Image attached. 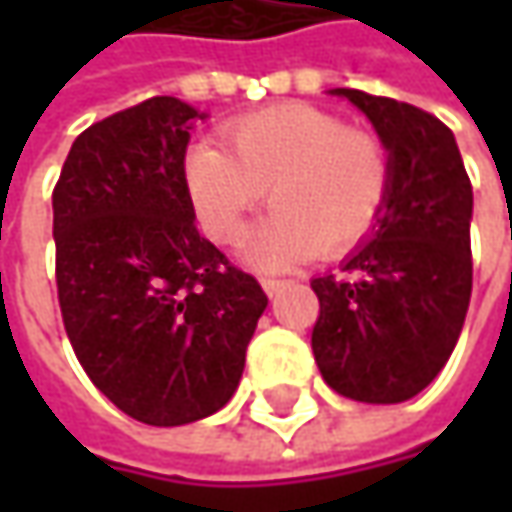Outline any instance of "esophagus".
Returning a JSON list of instances; mask_svg holds the SVG:
<instances>
[{"label":"esophagus","mask_w":512,"mask_h":512,"mask_svg":"<svg viewBox=\"0 0 512 512\" xmlns=\"http://www.w3.org/2000/svg\"><path fill=\"white\" fill-rule=\"evenodd\" d=\"M290 285L287 279H262V287H265L267 296H276L279 290H285V287Z\"/></svg>","instance_id":"obj_1"}]
</instances>
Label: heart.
<instances>
[{"mask_svg": "<svg viewBox=\"0 0 512 512\" xmlns=\"http://www.w3.org/2000/svg\"><path fill=\"white\" fill-rule=\"evenodd\" d=\"M185 173L199 225L225 247L242 239L271 187L273 213L250 245L265 267L302 265L322 250L342 256L362 245L393 187V159L376 133L347 128L342 116L302 102L236 119L227 148L193 145Z\"/></svg>", "mask_w": 512, "mask_h": 512, "instance_id": "1", "label": "heart"}]
</instances>
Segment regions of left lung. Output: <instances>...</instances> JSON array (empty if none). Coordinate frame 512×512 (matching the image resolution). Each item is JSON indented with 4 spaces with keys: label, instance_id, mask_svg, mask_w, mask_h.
<instances>
[{
    "label": "left lung",
    "instance_id": "1",
    "mask_svg": "<svg viewBox=\"0 0 512 512\" xmlns=\"http://www.w3.org/2000/svg\"><path fill=\"white\" fill-rule=\"evenodd\" d=\"M367 113L393 159V187L373 239L313 279V356L325 382L353 402L413 399L459 342L473 290V187L453 130L433 113L330 90Z\"/></svg>",
    "mask_w": 512,
    "mask_h": 512
}]
</instances>
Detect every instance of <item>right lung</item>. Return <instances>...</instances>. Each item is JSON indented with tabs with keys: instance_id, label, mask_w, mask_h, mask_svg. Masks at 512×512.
I'll return each instance as SVG.
<instances>
[{
	"instance_id": "add662e5",
	"label": "right lung",
	"mask_w": 512,
	"mask_h": 512,
	"mask_svg": "<svg viewBox=\"0 0 512 512\" xmlns=\"http://www.w3.org/2000/svg\"><path fill=\"white\" fill-rule=\"evenodd\" d=\"M199 113L153 96L82 130L53 187L56 290L73 353L110 402L153 427L236 393L267 296L202 239L185 150Z\"/></svg>"
}]
</instances>
